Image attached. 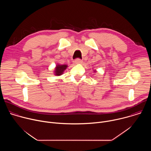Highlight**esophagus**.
<instances>
[{"label": "esophagus", "mask_w": 151, "mask_h": 151, "mask_svg": "<svg viewBox=\"0 0 151 151\" xmlns=\"http://www.w3.org/2000/svg\"><path fill=\"white\" fill-rule=\"evenodd\" d=\"M82 62V61L80 58H76L75 61V63L76 64H81Z\"/></svg>", "instance_id": "1"}]
</instances>
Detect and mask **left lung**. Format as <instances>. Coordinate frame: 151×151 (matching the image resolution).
<instances>
[{
  "mask_svg": "<svg viewBox=\"0 0 151 151\" xmlns=\"http://www.w3.org/2000/svg\"><path fill=\"white\" fill-rule=\"evenodd\" d=\"M94 72H96V71H94Z\"/></svg>",
  "mask_w": 151,
  "mask_h": 151,
  "instance_id": "1",
  "label": "left lung"
}]
</instances>
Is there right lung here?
Returning a JSON list of instances; mask_svg holds the SVG:
<instances>
[{"instance_id": "obj_1", "label": "right lung", "mask_w": 151, "mask_h": 151, "mask_svg": "<svg viewBox=\"0 0 151 151\" xmlns=\"http://www.w3.org/2000/svg\"><path fill=\"white\" fill-rule=\"evenodd\" d=\"M68 66L66 65V64H64V65H63V64H62V65H57V67L55 68V75H57V76H60L61 75H62L63 73V72L64 71V70H65L66 68H67Z\"/></svg>"}]
</instances>
